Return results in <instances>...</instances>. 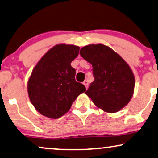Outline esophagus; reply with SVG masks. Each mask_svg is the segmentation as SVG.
<instances>
[{
    "mask_svg": "<svg viewBox=\"0 0 158 158\" xmlns=\"http://www.w3.org/2000/svg\"><path fill=\"white\" fill-rule=\"evenodd\" d=\"M83 85H85L86 88H87V87H88V81H87V80L84 81V82H83Z\"/></svg>",
    "mask_w": 158,
    "mask_h": 158,
    "instance_id": "1",
    "label": "esophagus"
}]
</instances>
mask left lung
<instances>
[{
  "instance_id": "left-lung-1",
  "label": "left lung",
  "mask_w": 158,
  "mask_h": 158,
  "mask_svg": "<svg viewBox=\"0 0 158 158\" xmlns=\"http://www.w3.org/2000/svg\"><path fill=\"white\" fill-rule=\"evenodd\" d=\"M80 55L92 64L95 77L85 94L96 107L110 113L123 108L133 96L135 77L118 54L103 44L81 48Z\"/></svg>"
}]
</instances>
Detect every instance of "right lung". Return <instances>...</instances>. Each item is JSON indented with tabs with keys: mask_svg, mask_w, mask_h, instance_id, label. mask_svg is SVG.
Wrapping results in <instances>:
<instances>
[{
	"mask_svg": "<svg viewBox=\"0 0 158 158\" xmlns=\"http://www.w3.org/2000/svg\"><path fill=\"white\" fill-rule=\"evenodd\" d=\"M79 47L56 45L40 60L28 80L29 99L41 115L57 119L71 108L78 96L86 90L75 80L76 70L71 63L79 54Z\"/></svg>",
	"mask_w": 158,
	"mask_h": 158,
	"instance_id": "add662e5",
	"label": "right lung"
}]
</instances>
